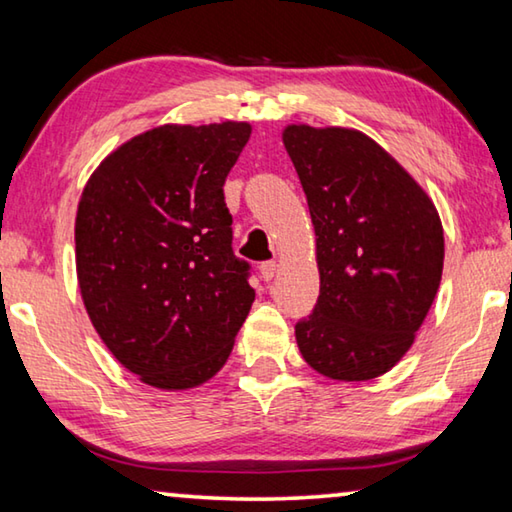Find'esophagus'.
I'll return each instance as SVG.
<instances>
[{"label":"esophagus","mask_w":512,"mask_h":512,"mask_svg":"<svg viewBox=\"0 0 512 512\" xmlns=\"http://www.w3.org/2000/svg\"><path fill=\"white\" fill-rule=\"evenodd\" d=\"M259 273H262V278L269 282L275 278V273H278V264L275 262H262L259 264Z\"/></svg>","instance_id":"34e87169"}]
</instances>
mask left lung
Here are the masks:
<instances>
[{"label":"left lung","instance_id":"obj_1","mask_svg":"<svg viewBox=\"0 0 512 512\" xmlns=\"http://www.w3.org/2000/svg\"><path fill=\"white\" fill-rule=\"evenodd\" d=\"M316 234L321 289L296 323L305 362L332 380L387 373L415 342L442 280L444 232L426 191L358 129L282 132Z\"/></svg>","mask_w":512,"mask_h":512}]
</instances>
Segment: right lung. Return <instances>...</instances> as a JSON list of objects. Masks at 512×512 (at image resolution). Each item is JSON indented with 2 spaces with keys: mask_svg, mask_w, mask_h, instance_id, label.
Segmentation results:
<instances>
[{
  "mask_svg": "<svg viewBox=\"0 0 512 512\" xmlns=\"http://www.w3.org/2000/svg\"><path fill=\"white\" fill-rule=\"evenodd\" d=\"M250 132L232 120L154 127L113 150L81 193L86 312L113 358L152 387L216 376L255 300L223 196Z\"/></svg>",
  "mask_w": 512,
  "mask_h": 512,
  "instance_id": "1",
  "label": "right lung"
}]
</instances>
